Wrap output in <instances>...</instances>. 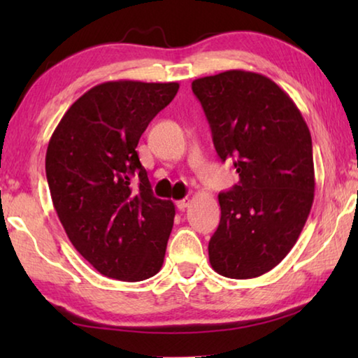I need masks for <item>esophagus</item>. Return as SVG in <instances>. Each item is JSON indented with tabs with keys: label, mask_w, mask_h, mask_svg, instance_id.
Instances as JSON below:
<instances>
[{
	"label": "esophagus",
	"mask_w": 358,
	"mask_h": 358,
	"mask_svg": "<svg viewBox=\"0 0 358 358\" xmlns=\"http://www.w3.org/2000/svg\"><path fill=\"white\" fill-rule=\"evenodd\" d=\"M187 205H189V199H181V201H177V208L180 211H185Z\"/></svg>",
	"instance_id": "esophagus-1"
}]
</instances>
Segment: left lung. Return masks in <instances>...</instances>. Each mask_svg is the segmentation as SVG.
<instances>
[{"instance_id": "8db88e82", "label": "left lung", "mask_w": 358, "mask_h": 358, "mask_svg": "<svg viewBox=\"0 0 358 358\" xmlns=\"http://www.w3.org/2000/svg\"><path fill=\"white\" fill-rule=\"evenodd\" d=\"M221 161L240 181L217 196L221 221L208 243L216 273L248 280L292 250L314 201L310 129L268 77L232 69L192 82Z\"/></svg>"}]
</instances>
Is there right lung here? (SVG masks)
<instances>
[{"instance_id": "1", "label": "right lung", "mask_w": 358, "mask_h": 358, "mask_svg": "<svg viewBox=\"0 0 358 358\" xmlns=\"http://www.w3.org/2000/svg\"><path fill=\"white\" fill-rule=\"evenodd\" d=\"M178 88L177 82L96 85L69 107L48 142L53 207L71 243L107 278L143 281L164 262L175 207L153 196L136 148Z\"/></svg>"}]
</instances>
